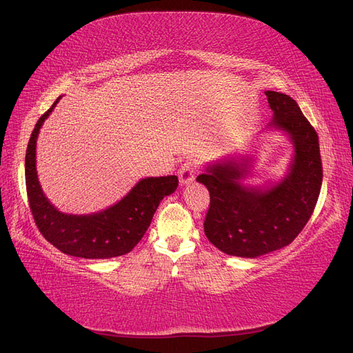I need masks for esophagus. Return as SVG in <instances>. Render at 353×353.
I'll list each match as a JSON object with an SVG mask.
<instances>
[{
    "instance_id": "esophagus-1",
    "label": "esophagus",
    "mask_w": 353,
    "mask_h": 353,
    "mask_svg": "<svg viewBox=\"0 0 353 353\" xmlns=\"http://www.w3.org/2000/svg\"><path fill=\"white\" fill-rule=\"evenodd\" d=\"M194 173H196V165L193 161H186L179 170V180L181 186H186L194 180Z\"/></svg>"
}]
</instances>
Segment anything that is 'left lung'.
<instances>
[{
    "mask_svg": "<svg viewBox=\"0 0 353 353\" xmlns=\"http://www.w3.org/2000/svg\"><path fill=\"white\" fill-rule=\"evenodd\" d=\"M272 121L260 134L279 132L292 145L278 180L249 185L254 155L236 152L208 163L196 181L211 196L205 234L228 256L254 259L291 244L314 211L323 181L319 137L294 99L265 91ZM259 134V135H260Z\"/></svg>",
    "mask_w": 353,
    "mask_h": 353,
    "instance_id": "left-lung-1",
    "label": "left lung"
}]
</instances>
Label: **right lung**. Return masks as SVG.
<instances>
[{
    "label": "right lung",
    "mask_w": 353,
    "mask_h": 353,
    "mask_svg": "<svg viewBox=\"0 0 353 353\" xmlns=\"http://www.w3.org/2000/svg\"><path fill=\"white\" fill-rule=\"evenodd\" d=\"M59 96L37 121L26 151V189L34 223L42 236L58 250L81 259H110L129 253L147 232L160 202L177 186V176L145 177L106 210L93 214L59 211L42 190L36 170V143L45 121Z\"/></svg>",
    "instance_id": "obj_1"
}]
</instances>
